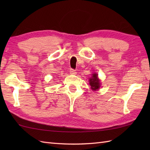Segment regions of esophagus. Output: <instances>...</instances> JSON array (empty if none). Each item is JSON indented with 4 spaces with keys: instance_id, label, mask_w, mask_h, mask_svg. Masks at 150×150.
Masks as SVG:
<instances>
[{
    "instance_id": "obj_1",
    "label": "esophagus",
    "mask_w": 150,
    "mask_h": 150,
    "mask_svg": "<svg viewBox=\"0 0 150 150\" xmlns=\"http://www.w3.org/2000/svg\"><path fill=\"white\" fill-rule=\"evenodd\" d=\"M69 72H70V74H71V75H75L76 73H77V72H76L75 70L73 69H70Z\"/></svg>"
}]
</instances>
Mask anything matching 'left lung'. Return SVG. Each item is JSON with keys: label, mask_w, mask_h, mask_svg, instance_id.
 Wrapping results in <instances>:
<instances>
[{"label": "left lung", "mask_w": 150, "mask_h": 150, "mask_svg": "<svg viewBox=\"0 0 150 150\" xmlns=\"http://www.w3.org/2000/svg\"><path fill=\"white\" fill-rule=\"evenodd\" d=\"M89 82H90V85L91 90L96 91L100 88V81L98 78V75L97 73L92 74V77L90 79H89Z\"/></svg>", "instance_id": "1"}]
</instances>
